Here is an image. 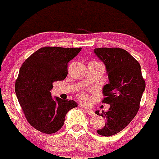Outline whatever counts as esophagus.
Listing matches in <instances>:
<instances>
[{
    "mask_svg": "<svg viewBox=\"0 0 159 159\" xmlns=\"http://www.w3.org/2000/svg\"><path fill=\"white\" fill-rule=\"evenodd\" d=\"M84 111H85L86 113H87V114H88L89 115H90V116H93V115L95 114L93 111L92 110H90V109L84 108Z\"/></svg>",
    "mask_w": 159,
    "mask_h": 159,
    "instance_id": "1",
    "label": "esophagus"
}]
</instances>
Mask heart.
Instances as JSON below:
<instances>
[{
  "mask_svg": "<svg viewBox=\"0 0 159 159\" xmlns=\"http://www.w3.org/2000/svg\"><path fill=\"white\" fill-rule=\"evenodd\" d=\"M81 99L83 102H87L89 100V98H88V96H87V95L83 94V95H81Z\"/></svg>",
  "mask_w": 159,
  "mask_h": 159,
  "instance_id": "heart-1",
  "label": "heart"
}]
</instances>
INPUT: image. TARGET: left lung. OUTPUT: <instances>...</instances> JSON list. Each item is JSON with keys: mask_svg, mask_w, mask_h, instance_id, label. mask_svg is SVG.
Returning <instances> with one entry per match:
<instances>
[{"mask_svg": "<svg viewBox=\"0 0 159 159\" xmlns=\"http://www.w3.org/2000/svg\"><path fill=\"white\" fill-rule=\"evenodd\" d=\"M93 52L105 64L109 79L102 89L105 96L102 102L109 104L110 108L102 114L99 111L95 112L106 120L104 127L97 133L109 137L121 132L136 116L146 84L140 65L127 51L99 48Z\"/></svg>", "mask_w": 159, "mask_h": 159, "instance_id": "left-lung-1", "label": "left lung"}]
</instances>
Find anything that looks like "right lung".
Returning <instances> with one entry per match:
<instances>
[{
	"instance_id": "1",
	"label": "right lung",
	"mask_w": 159,
	"mask_h": 159,
	"mask_svg": "<svg viewBox=\"0 0 159 159\" xmlns=\"http://www.w3.org/2000/svg\"><path fill=\"white\" fill-rule=\"evenodd\" d=\"M81 48L44 47L23 63L16 81L15 90L25 117L34 129L45 134L57 132L65 116L78 106L74 100L53 98V83L64 80L67 65Z\"/></svg>"
}]
</instances>
